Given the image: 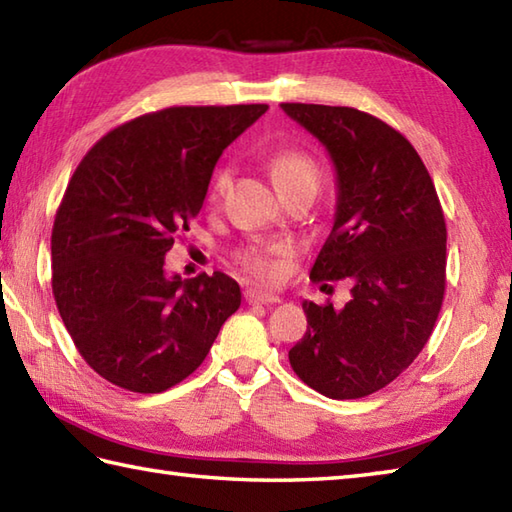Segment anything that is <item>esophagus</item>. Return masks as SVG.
Instances as JSON below:
<instances>
[{
	"instance_id": "1",
	"label": "esophagus",
	"mask_w": 512,
	"mask_h": 512,
	"mask_svg": "<svg viewBox=\"0 0 512 512\" xmlns=\"http://www.w3.org/2000/svg\"><path fill=\"white\" fill-rule=\"evenodd\" d=\"M244 299H246L248 304H253V306H259V304H264V306L279 304V297L277 295L264 293V290H255V288L244 290Z\"/></svg>"
}]
</instances>
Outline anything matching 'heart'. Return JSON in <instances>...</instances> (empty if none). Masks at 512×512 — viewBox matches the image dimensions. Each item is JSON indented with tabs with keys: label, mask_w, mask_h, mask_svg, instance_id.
<instances>
[{
	"label": "heart",
	"mask_w": 512,
	"mask_h": 512,
	"mask_svg": "<svg viewBox=\"0 0 512 512\" xmlns=\"http://www.w3.org/2000/svg\"><path fill=\"white\" fill-rule=\"evenodd\" d=\"M270 177L277 190H286L293 186H315L319 182V168L313 157L306 150L284 148L268 159ZM230 182V170L217 168L208 184V199L217 202L226 193ZM288 255V246L284 244H268V246H248L239 250L237 262L250 277L255 279H273L277 275V259Z\"/></svg>",
	"instance_id": "heart-1"
}]
</instances>
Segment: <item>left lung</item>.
I'll list each match as a JSON object with an SVG mask.
<instances>
[{
  "mask_svg": "<svg viewBox=\"0 0 512 512\" xmlns=\"http://www.w3.org/2000/svg\"><path fill=\"white\" fill-rule=\"evenodd\" d=\"M282 108L326 146L337 173L333 230L310 279H348L353 295L344 308L302 304L308 328L290 366L330 399L373 395L422 353L442 310L444 210L422 157L382 119L348 106Z\"/></svg>",
  "mask_w": 512,
  "mask_h": 512,
  "instance_id": "obj_1",
  "label": "left lung"
}]
</instances>
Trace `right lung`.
Returning a JSON list of instances; mask_svg holds the SVG:
<instances>
[{
    "label": "right lung",
    "instance_id": "right-lung-1",
    "mask_svg": "<svg viewBox=\"0 0 512 512\" xmlns=\"http://www.w3.org/2000/svg\"><path fill=\"white\" fill-rule=\"evenodd\" d=\"M266 104L173 106L88 150L57 208L53 295L79 355L106 382L162 393L195 373L242 304L224 273L168 277L175 235L202 210L228 144Z\"/></svg>",
    "mask_w": 512,
    "mask_h": 512
}]
</instances>
